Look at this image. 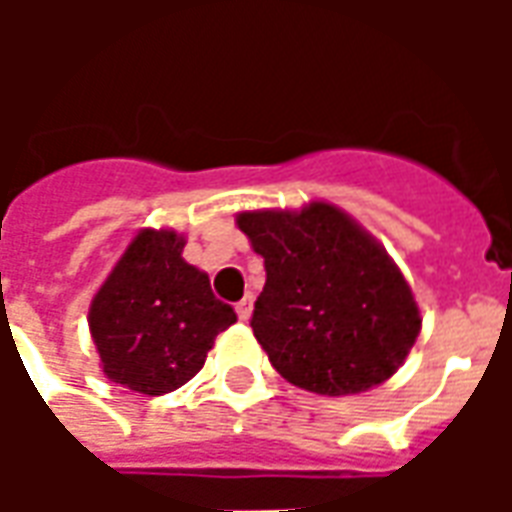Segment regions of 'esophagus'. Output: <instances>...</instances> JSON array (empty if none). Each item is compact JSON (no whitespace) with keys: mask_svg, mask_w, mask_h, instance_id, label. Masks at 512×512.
<instances>
[{"mask_svg":"<svg viewBox=\"0 0 512 512\" xmlns=\"http://www.w3.org/2000/svg\"><path fill=\"white\" fill-rule=\"evenodd\" d=\"M235 312H238L241 321H249V318H252V296H244V299L238 301V304H235Z\"/></svg>","mask_w":512,"mask_h":512,"instance_id":"1","label":"esophagus"}]
</instances>
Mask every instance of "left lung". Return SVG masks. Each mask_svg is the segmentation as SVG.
Returning a JSON list of instances; mask_svg holds the SVG:
<instances>
[{
	"instance_id": "obj_1",
	"label": "left lung",
	"mask_w": 512,
	"mask_h": 512,
	"mask_svg": "<svg viewBox=\"0 0 512 512\" xmlns=\"http://www.w3.org/2000/svg\"><path fill=\"white\" fill-rule=\"evenodd\" d=\"M235 224L266 263L252 332L279 376L329 397L395 376L422 315L395 260L362 224L321 200L301 211H244Z\"/></svg>"
}]
</instances>
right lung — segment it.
I'll return each instance as SVG.
<instances>
[{"instance_id":"add662e5","label":"right lung","mask_w":512,"mask_h":512,"mask_svg":"<svg viewBox=\"0 0 512 512\" xmlns=\"http://www.w3.org/2000/svg\"><path fill=\"white\" fill-rule=\"evenodd\" d=\"M183 246L175 230H139L90 304L104 376L139 395H167L197 376L216 334L235 323Z\"/></svg>"}]
</instances>
